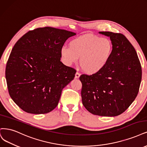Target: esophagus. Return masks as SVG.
<instances>
[{
	"mask_svg": "<svg viewBox=\"0 0 147 147\" xmlns=\"http://www.w3.org/2000/svg\"><path fill=\"white\" fill-rule=\"evenodd\" d=\"M80 77V74L79 73V72H76V74H75V78H78L79 77Z\"/></svg>",
	"mask_w": 147,
	"mask_h": 147,
	"instance_id": "1",
	"label": "esophagus"
}]
</instances>
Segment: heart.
<instances>
[{
  "label": "heart",
  "mask_w": 147,
  "mask_h": 147,
  "mask_svg": "<svg viewBox=\"0 0 147 147\" xmlns=\"http://www.w3.org/2000/svg\"><path fill=\"white\" fill-rule=\"evenodd\" d=\"M113 52V44L106 38L86 34L75 38L69 47H63L61 56L68 65L76 63L80 58V65L89 74L100 72L107 64Z\"/></svg>",
  "instance_id": "obj_1"
}]
</instances>
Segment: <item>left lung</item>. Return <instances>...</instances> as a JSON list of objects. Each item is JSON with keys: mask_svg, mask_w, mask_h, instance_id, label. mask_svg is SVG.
<instances>
[{"mask_svg": "<svg viewBox=\"0 0 147 147\" xmlns=\"http://www.w3.org/2000/svg\"><path fill=\"white\" fill-rule=\"evenodd\" d=\"M99 33L110 38L113 52L100 72L80 77L82 103L94 115L114 117L125 112L137 97L142 67L135 49L123 34Z\"/></svg>", "mask_w": 147, "mask_h": 147, "instance_id": "obj_1", "label": "left lung"}]
</instances>
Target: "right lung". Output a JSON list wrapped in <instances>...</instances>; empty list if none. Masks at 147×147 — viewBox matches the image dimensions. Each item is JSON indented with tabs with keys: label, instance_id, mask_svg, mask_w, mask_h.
Returning a JSON list of instances; mask_svg holds the SVG:
<instances>
[{
	"label": "right lung",
	"instance_id": "right-lung-1",
	"mask_svg": "<svg viewBox=\"0 0 147 147\" xmlns=\"http://www.w3.org/2000/svg\"><path fill=\"white\" fill-rule=\"evenodd\" d=\"M76 33L50 27L29 31L15 44L5 77L10 97L25 112L46 114L57 107L76 70L61 61V49Z\"/></svg>",
	"mask_w": 147,
	"mask_h": 147
}]
</instances>
